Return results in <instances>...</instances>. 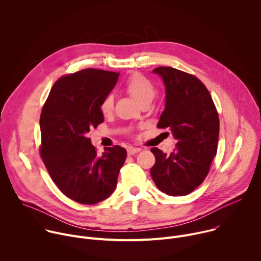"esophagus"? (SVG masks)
<instances>
[{"instance_id": "obj_1", "label": "esophagus", "mask_w": 261, "mask_h": 261, "mask_svg": "<svg viewBox=\"0 0 261 261\" xmlns=\"http://www.w3.org/2000/svg\"><path fill=\"white\" fill-rule=\"evenodd\" d=\"M140 151H141V148H139V147H132V146H130V147L127 148V153H128L129 156L134 155V154H136V153H138Z\"/></svg>"}]
</instances>
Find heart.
<instances>
[{"mask_svg": "<svg viewBox=\"0 0 261 261\" xmlns=\"http://www.w3.org/2000/svg\"><path fill=\"white\" fill-rule=\"evenodd\" d=\"M126 92L141 106L143 104H151L155 95L156 89L154 85L145 79L140 74H134L132 75L126 86ZM100 111L104 117H107L113 114L114 111V98L111 95L106 96L101 104H100Z\"/></svg>", "mask_w": 261, "mask_h": 261, "instance_id": "1", "label": "heart"}]
</instances>
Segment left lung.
<instances>
[{"label":"left lung","instance_id":"obj_1","mask_svg":"<svg viewBox=\"0 0 261 261\" xmlns=\"http://www.w3.org/2000/svg\"><path fill=\"white\" fill-rule=\"evenodd\" d=\"M153 73L165 87V107L157 127L168 128L176 143L169 155L151 148L156 158L151 175L167 195H187L203 181L216 156L218 113L210 92L197 77L171 67H158Z\"/></svg>","mask_w":261,"mask_h":261}]
</instances>
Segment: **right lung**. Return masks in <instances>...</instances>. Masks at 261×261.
<instances>
[{
    "instance_id": "right-lung-1",
    "label": "right lung",
    "mask_w": 261,
    "mask_h": 261,
    "mask_svg": "<svg viewBox=\"0 0 261 261\" xmlns=\"http://www.w3.org/2000/svg\"><path fill=\"white\" fill-rule=\"evenodd\" d=\"M119 73L85 69L61 77L40 117L41 156L51 179L72 200L98 203L114 193L127 152L116 145L101 156L88 137L104 122L102 100L117 85Z\"/></svg>"
}]
</instances>
